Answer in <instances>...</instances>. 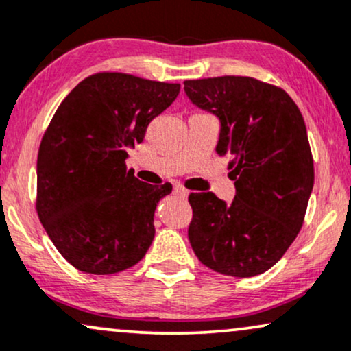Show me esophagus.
<instances>
[{"label":"esophagus","instance_id":"34e87169","mask_svg":"<svg viewBox=\"0 0 351 351\" xmlns=\"http://www.w3.org/2000/svg\"><path fill=\"white\" fill-rule=\"evenodd\" d=\"M175 194L176 196H180V197H188V189H184L183 186H180V184H176L175 186Z\"/></svg>","mask_w":351,"mask_h":351}]
</instances>
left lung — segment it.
Listing matches in <instances>:
<instances>
[{
  "label": "left lung",
  "instance_id": "obj_1",
  "mask_svg": "<svg viewBox=\"0 0 351 351\" xmlns=\"http://www.w3.org/2000/svg\"><path fill=\"white\" fill-rule=\"evenodd\" d=\"M184 91L221 121L216 152L235 181L230 204L189 194V243L214 271L256 276L280 261L306 216L314 160L302 114L282 88L252 77L186 80Z\"/></svg>",
  "mask_w": 351,
  "mask_h": 351
}]
</instances>
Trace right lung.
I'll return each instance as SVG.
<instances>
[{"label":"right lung","instance_id":"1","mask_svg":"<svg viewBox=\"0 0 351 351\" xmlns=\"http://www.w3.org/2000/svg\"><path fill=\"white\" fill-rule=\"evenodd\" d=\"M178 93V83L103 71L80 82L55 111L37 155L36 209L80 271L119 273L149 250L155 209L171 184L138 181L125 158Z\"/></svg>","mask_w":351,"mask_h":351}]
</instances>
